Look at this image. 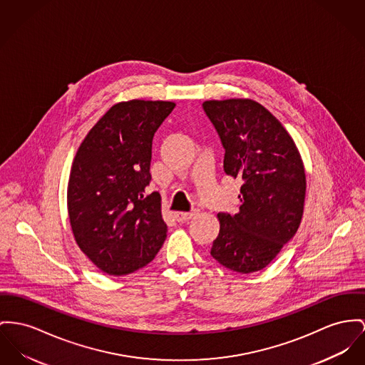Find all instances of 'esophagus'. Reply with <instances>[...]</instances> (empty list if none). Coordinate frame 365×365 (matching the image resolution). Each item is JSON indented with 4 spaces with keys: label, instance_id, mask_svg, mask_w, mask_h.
<instances>
[{
    "label": "esophagus",
    "instance_id": "esophagus-1",
    "mask_svg": "<svg viewBox=\"0 0 365 365\" xmlns=\"http://www.w3.org/2000/svg\"><path fill=\"white\" fill-rule=\"evenodd\" d=\"M196 213H197L196 209L191 210V212H175L174 219L177 221H188V220L192 219Z\"/></svg>",
    "mask_w": 365,
    "mask_h": 365
}]
</instances>
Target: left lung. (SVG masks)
I'll list each match as a JSON object with an SVG mask.
<instances>
[{
    "instance_id": "1",
    "label": "left lung",
    "mask_w": 365,
    "mask_h": 365,
    "mask_svg": "<svg viewBox=\"0 0 365 365\" xmlns=\"http://www.w3.org/2000/svg\"><path fill=\"white\" fill-rule=\"evenodd\" d=\"M224 148V171L242 178L240 210L219 213L212 257L235 272L267 267L294 237L303 216L306 174L291 135L252 99L202 105Z\"/></svg>"
}]
</instances>
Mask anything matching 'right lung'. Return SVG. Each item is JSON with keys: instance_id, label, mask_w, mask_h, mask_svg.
I'll list each match as a JSON object with an SVG mask.
<instances>
[{"instance_id": "obj_1", "label": "right lung", "mask_w": 365, "mask_h": 365, "mask_svg": "<svg viewBox=\"0 0 365 365\" xmlns=\"http://www.w3.org/2000/svg\"><path fill=\"white\" fill-rule=\"evenodd\" d=\"M175 103L113 105L74 156L68 210L78 247L99 269L127 275L150 263L168 237L160 195H146L152 140Z\"/></svg>"}]
</instances>
